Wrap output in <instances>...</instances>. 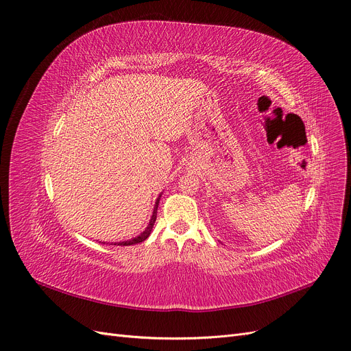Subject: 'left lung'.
<instances>
[{
  "instance_id": "left-lung-1",
  "label": "left lung",
  "mask_w": 351,
  "mask_h": 351,
  "mask_svg": "<svg viewBox=\"0 0 351 351\" xmlns=\"http://www.w3.org/2000/svg\"><path fill=\"white\" fill-rule=\"evenodd\" d=\"M303 125H304V123H303Z\"/></svg>"
}]
</instances>
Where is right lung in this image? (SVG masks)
Masks as SVG:
<instances>
[{
	"label": "right lung",
	"instance_id": "add662e5",
	"mask_svg": "<svg viewBox=\"0 0 351 351\" xmlns=\"http://www.w3.org/2000/svg\"><path fill=\"white\" fill-rule=\"evenodd\" d=\"M160 196H162V195H159V197H158L156 202H155V208H154V212H152V217H151V220H149V225L146 226V229H145L139 236L131 239V241L118 242V243H115V245H119V246H132V245H136V243H141V242L146 241V239L149 237V234H151V232H152V228H154V225H155V220H156V212H158V205H159Z\"/></svg>",
	"mask_w": 351,
	"mask_h": 351
}]
</instances>
